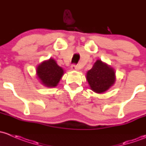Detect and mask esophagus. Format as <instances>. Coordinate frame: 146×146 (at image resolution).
Instances as JSON below:
<instances>
[{
  "instance_id": "esophagus-1",
  "label": "esophagus",
  "mask_w": 146,
  "mask_h": 146,
  "mask_svg": "<svg viewBox=\"0 0 146 146\" xmlns=\"http://www.w3.org/2000/svg\"><path fill=\"white\" fill-rule=\"evenodd\" d=\"M71 69L72 70H79V67L76 65V64H72L71 66Z\"/></svg>"
}]
</instances>
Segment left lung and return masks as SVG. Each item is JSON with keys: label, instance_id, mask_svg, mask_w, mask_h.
<instances>
[{"label": "left lung", "instance_id": "left-lung-1", "mask_svg": "<svg viewBox=\"0 0 146 146\" xmlns=\"http://www.w3.org/2000/svg\"><path fill=\"white\" fill-rule=\"evenodd\" d=\"M86 79L91 90L98 94H101L115 84V70L110 66L98 60L92 68L86 73Z\"/></svg>", "mask_w": 146, "mask_h": 146}]
</instances>
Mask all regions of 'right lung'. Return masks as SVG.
<instances>
[{"instance_id": "1", "label": "right lung", "mask_w": 146, "mask_h": 146, "mask_svg": "<svg viewBox=\"0 0 146 146\" xmlns=\"http://www.w3.org/2000/svg\"><path fill=\"white\" fill-rule=\"evenodd\" d=\"M36 72L41 83L47 87L56 86L64 74L62 67L52 58L40 64L36 68Z\"/></svg>"}]
</instances>
